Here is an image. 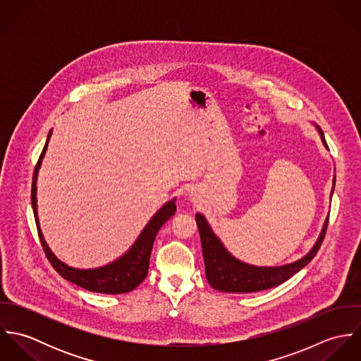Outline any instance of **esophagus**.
<instances>
[{"instance_id":"obj_1","label":"esophagus","mask_w":361,"mask_h":361,"mask_svg":"<svg viewBox=\"0 0 361 361\" xmlns=\"http://www.w3.org/2000/svg\"><path fill=\"white\" fill-rule=\"evenodd\" d=\"M189 197H190V200L192 202H195V203H199V200H200V192H199V189H196V188H193V189H190L189 190Z\"/></svg>"}]
</instances>
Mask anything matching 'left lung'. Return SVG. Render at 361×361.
Returning <instances> with one entry per match:
<instances>
[{
  "label": "left lung",
  "instance_id": "obj_1",
  "mask_svg": "<svg viewBox=\"0 0 361 361\" xmlns=\"http://www.w3.org/2000/svg\"><path fill=\"white\" fill-rule=\"evenodd\" d=\"M312 123V122H311ZM315 130L318 132L321 142L326 150L328 145L325 142L324 133L321 128L315 123ZM335 189V175L332 180V190L331 197ZM196 224L199 228L202 247H203V257L206 264V278L211 288L219 292L228 293H252L258 290H265L274 286H278L305 268L310 261L317 255L324 240L326 226H328V216L324 221L322 229L319 232L318 239L315 240L314 246L311 247L307 255L303 257L275 267H259L249 262H245L239 258L235 257L222 243V240L214 233L212 228L207 222L206 216L202 212L196 214Z\"/></svg>",
  "mask_w": 361,
  "mask_h": 361
}]
</instances>
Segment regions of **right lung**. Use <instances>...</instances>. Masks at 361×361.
<instances>
[{"instance_id": "obj_1", "label": "right lung", "mask_w": 361, "mask_h": 361, "mask_svg": "<svg viewBox=\"0 0 361 361\" xmlns=\"http://www.w3.org/2000/svg\"><path fill=\"white\" fill-rule=\"evenodd\" d=\"M52 129L49 132L44 149L42 152V155L39 158V162L36 165L35 173H33V183H32V207H33V214L39 231V236L44 249V253L51 262L54 269L66 281L86 289L90 292L96 293H105V295H121V293H128L137 288L147 276L149 272V261H150V255L153 249L155 236L161 226L172 216L175 215L176 211V197L171 199L166 202L164 206L161 207L152 219L147 222V225L143 228L135 243L126 250L121 257L97 267V268H75L63 261H61L52 253L51 249L49 247L42 228H40V221H39V214H37V178H39V171L42 168L43 159L47 153L49 142L51 139Z\"/></svg>"}]
</instances>
